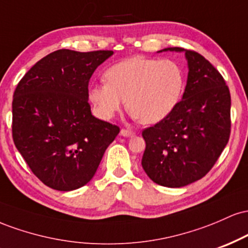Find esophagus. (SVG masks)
<instances>
[{
    "label": "esophagus",
    "instance_id": "esophagus-1",
    "mask_svg": "<svg viewBox=\"0 0 248 248\" xmlns=\"http://www.w3.org/2000/svg\"><path fill=\"white\" fill-rule=\"evenodd\" d=\"M120 135L124 136V138H132V136L135 135V132H133L130 129H121Z\"/></svg>",
    "mask_w": 248,
    "mask_h": 248
}]
</instances>
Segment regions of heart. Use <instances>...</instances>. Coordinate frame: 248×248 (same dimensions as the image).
Wrapping results in <instances>:
<instances>
[{
    "mask_svg": "<svg viewBox=\"0 0 248 248\" xmlns=\"http://www.w3.org/2000/svg\"><path fill=\"white\" fill-rule=\"evenodd\" d=\"M107 82L92 85L88 99L102 119L113 118L124 106L144 124H158L177 106L184 75L177 62L132 57L105 73Z\"/></svg>",
    "mask_w": 248,
    "mask_h": 248,
    "instance_id": "heart-1",
    "label": "heart"
}]
</instances>
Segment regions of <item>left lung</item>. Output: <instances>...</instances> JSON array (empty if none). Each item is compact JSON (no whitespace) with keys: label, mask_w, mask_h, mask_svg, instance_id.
Here are the masks:
<instances>
[{"label":"left lung","mask_w":248,"mask_h":248,"mask_svg":"<svg viewBox=\"0 0 248 248\" xmlns=\"http://www.w3.org/2000/svg\"><path fill=\"white\" fill-rule=\"evenodd\" d=\"M166 51L186 55V86L175 109L142 132L146 150L141 163L156 184L181 187L204 177L229 142L231 95L223 77L203 56L182 47L158 52Z\"/></svg>","instance_id":"8db88e82"}]
</instances>
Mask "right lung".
I'll list each match as a JSON object with an SVG mask.
<instances>
[{
	"mask_svg": "<svg viewBox=\"0 0 248 248\" xmlns=\"http://www.w3.org/2000/svg\"><path fill=\"white\" fill-rule=\"evenodd\" d=\"M113 51L57 50L37 62L17 85L13 139L45 186L72 191L93 178L120 129L92 115L88 81Z\"/></svg>",
	"mask_w": 248,
	"mask_h": 248,
	"instance_id": "add662e5",
	"label": "right lung"
}]
</instances>
